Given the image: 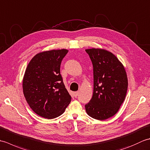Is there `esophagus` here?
I'll return each mask as SVG.
<instances>
[{"instance_id":"esophagus-1","label":"esophagus","mask_w":150,"mask_h":150,"mask_svg":"<svg viewBox=\"0 0 150 150\" xmlns=\"http://www.w3.org/2000/svg\"><path fill=\"white\" fill-rule=\"evenodd\" d=\"M78 95H79V92L78 91L74 92V96H75V97H77Z\"/></svg>"}]
</instances>
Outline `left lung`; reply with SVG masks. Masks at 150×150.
Instances as JSON below:
<instances>
[{"instance_id":"obj_1","label":"left lung","mask_w":150,"mask_h":150,"mask_svg":"<svg viewBox=\"0 0 150 150\" xmlns=\"http://www.w3.org/2000/svg\"><path fill=\"white\" fill-rule=\"evenodd\" d=\"M93 67V93L85 105L86 113L104 120L115 115L125 99L128 90L126 70L117 57L103 49H88Z\"/></svg>"}]
</instances>
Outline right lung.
I'll use <instances>...</instances> for the list:
<instances>
[{"instance_id":"right-lung-1","label":"right lung","mask_w":150,"mask_h":150,"mask_svg":"<svg viewBox=\"0 0 150 150\" xmlns=\"http://www.w3.org/2000/svg\"><path fill=\"white\" fill-rule=\"evenodd\" d=\"M68 50H52L35 55L25 71L22 88L30 108L52 119L64 112L71 100L60 75V64Z\"/></svg>"}]
</instances>
